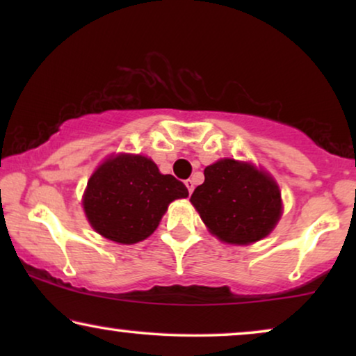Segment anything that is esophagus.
<instances>
[{
    "instance_id": "esophagus-1",
    "label": "esophagus",
    "mask_w": 356,
    "mask_h": 356,
    "mask_svg": "<svg viewBox=\"0 0 356 356\" xmlns=\"http://www.w3.org/2000/svg\"><path fill=\"white\" fill-rule=\"evenodd\" d=\"M184 184H186L188 191H189V194H191L194 191V181H193V179H186V181H184Z\"/></svg>"
}]
</instances>
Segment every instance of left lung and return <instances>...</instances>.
I'll list each match as a JSON object with an SVG mask.
<instances>
[{
	"label": "left lung",
	"mask_w": 356,
	"mask_h": 356,
	"mask_svg": "<svg viewBox=\"0 0 356 356\" xmlns=\"http://www.w3.org/2000/svg\"><path fill=\"white\" fill-rule=\"evenodd\" d=\"M191 204L209 232L230 245L266 238L282 216L279 184L264 170L235 159H220L204 170Z\"/></svg>",
	"instance_id": "left-lung-1"
}]
</instances>
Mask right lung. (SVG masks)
<instances>
[{"label": "right lung", "mask_w": 356, "mask_h": 356, "mask_svg": "<svg viewBox=\"0 0 356 356\" xmlns=\"http://www.w3.org/2000/svg\"><path fill=\"white\" fill-rule=\"evenodd\" d=\"M188 189L172 175H162L144 155L118 154L92 173L82 197L92 228L106 240L134 245L154 233L175 199Z\"/></svg>", "instance_id": "1"}]
</instances>
